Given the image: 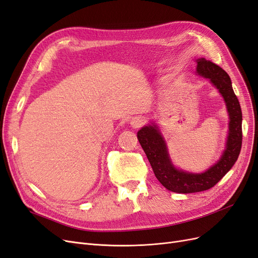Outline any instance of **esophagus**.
Returning a JSON list of instances; mask_svg holds the SVG:
<instances>
[{
    "label": "esophagus",
    "mask_w": 258,
    "mask_h": 258,
    "mask_svg": "<svg viewBox=\"0 0 258 258\" xmlns=\"http://www.w3.org/2000/svg\"><path fill=\"white\" fill-rule=\"evenodd\" d=\"M145 123H146V119H145V117H143V115H136V117L132 118V120L130 122L131 126L133 128H139L143 126Z\"/></svg>",
    "instance_id": "esophagus-1"
}]
</instances>
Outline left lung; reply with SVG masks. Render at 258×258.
Returning <instances> with one entry per match:
<instances>
[{"label":"left lung","mask_w":258,"mask_h":258,"mask_svg":"<svg viewBox=\"0 0 258 258\" xmlns=\"http://www.w3.org/2000/svg\"><path fill=\"white\" fill-rule=\"evenodd\" d=\"M196 62L197 75L210 80L224 98L227 108L228 135L225 150L220 160L204 172L182 170L172 164L167 145L156 124H148L137 133L139 144L151 164L156 179L163 186L174 193H196L214 186L236 163L242 144V112L228 74L205 57H199Z\"/></svg>","instance_id":"8db88e82"}]
</instances>
